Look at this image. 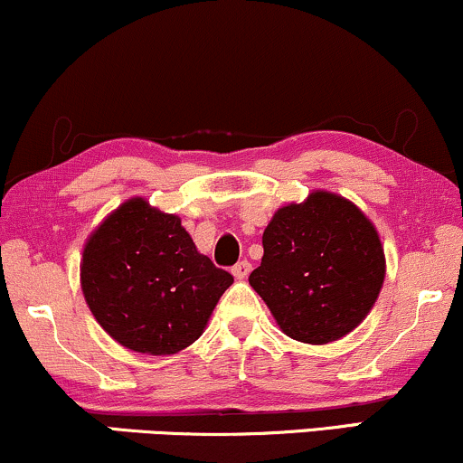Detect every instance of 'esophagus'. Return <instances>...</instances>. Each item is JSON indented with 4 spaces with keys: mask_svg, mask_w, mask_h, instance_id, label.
Here are the masks:
<instances>
[{
    "mask_svg": "<svg viewBox=\"0 0 463 463\" xmlns=\"http://www.w3.org/2000/svg\"><path fill=\"white\" fill-rule=\"evenodd\" d=\"M232 273H233V277H236V279H244V277L251 273V264H249L247 260H242V262H238L236 266H233Z\"/></svg>",
    "mask_w": 463,
    "mask_h": 463,
    "instance_id": "34e87169",
    "label": "esophagus"
}]
</instances>
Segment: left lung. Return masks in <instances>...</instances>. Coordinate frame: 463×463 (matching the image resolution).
<instances>
[{
    "label": "left lung",
    "mask_w": 463,
    "mask_h": 463,
    "mask_svg": "<svg viewBox=\"0 0 463 463\" xmlns=\"http://www.w3.org/2000/svg\"><path fill=\"white\" fill-rule=\"evenodd\" d=\"M262 264L249 284L290 338L327 345L366 318L385 277L379 233L360 208L331 193L275 212Z\"/></svg>",
    "instance_id": "obj_1"
}]
</instances>
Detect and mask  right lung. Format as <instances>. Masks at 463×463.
Wrapping results in <instances>:
<instances>
[{"instance_id":"right-lung-1","label":"right lung","mask_w":463,"mask_h":463,"mask_svg":"<svg viewBox=\"0 0 463 463\" xmlns=\"http://www.w3.org/2000/svg\"><path fill=\"white\" fill-rule=\"evenodd\" d=\"M232 284L227 270L197 251L175 214L145 199L114 210L81 258V290L92 317L118 345L149 355L193 345Z\"/></svg>"}]
</instances>
